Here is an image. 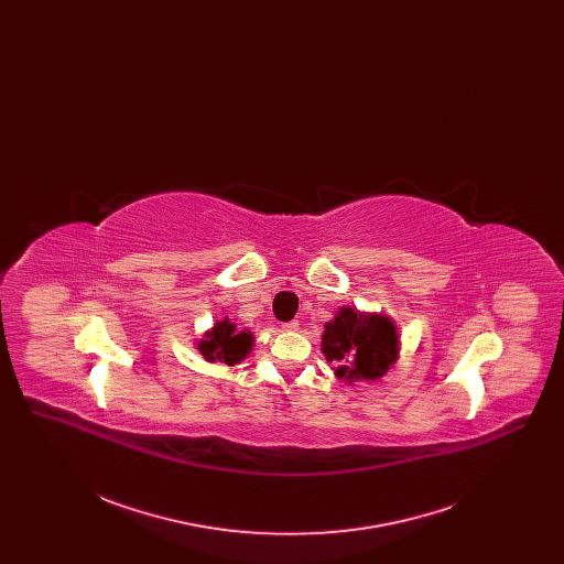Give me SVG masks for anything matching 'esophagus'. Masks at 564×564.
<instances>
[{
  "label": "esophagus",
  "mask_w": 564,
  "mask_h": 564,
  "mask_svg": "<svg viewBox=\"0 0 564 564\" xmlns=\"http://www.w3.org/2000/svg\"><path fill=\"white\" fill-rule=\"evenodd\" d=\"M297 325H300L297 322L283 323V329H285V332H295V329H297Z\"/></svg>",
  "instance_id": "esophagus-1"
}]
</instances>
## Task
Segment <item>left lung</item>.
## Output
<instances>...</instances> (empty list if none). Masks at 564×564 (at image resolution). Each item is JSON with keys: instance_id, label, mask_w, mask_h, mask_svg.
<instances>
[{"instance_id": "left-lung-1", "label": "left lung", "mask_w": 564, "mask_h": 564, "mask_svg": "<svg viewBox=\"0 0 564 564\" xmlns=\"http://www.w3.org/2000/svg\"><path fill=\"white\" fill-rule=\"evenodd\" d=\"M398 325L382 313L340 306L325 323L322 352L345 382H378L400 357Z\"/></svg>"}]
</instances>
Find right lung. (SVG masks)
Returning a JSON list of instances; mask_svg holds the SVG:
<instances>
[{
	"mask_svg": "<svg viewBox=\"0 0 564 564\" xmlns=\"http://www.w3.org/2000/svg\"><path fill=\"white\" fill-rule=\"evenodd\" d=\"M253 332L239 329V325L224 317L221 322H215L203 338H196V350L203 355L209 364H226L237 366L253 350Z\"/></svg>",
	"mask_w": 564,
	"mask_h": 564,
	"instance_id": "right-lung-1",
	"label": "right lung"
}]
</instances>
